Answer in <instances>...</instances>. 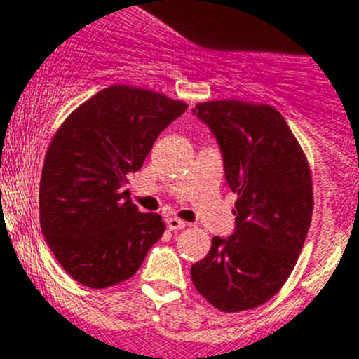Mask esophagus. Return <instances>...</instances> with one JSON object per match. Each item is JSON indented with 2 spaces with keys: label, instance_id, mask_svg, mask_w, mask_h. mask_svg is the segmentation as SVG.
<instances>
[{
  "label": "esophagus",
  "instance_id": "1",
  "mask_svg": "<svg viewBox=\"0 0 359 359\" xmlns=\"http://www.w3.org/2000/svg\"><path fill=\"white\" fill-rule=\"evenodd\" d=\"M165 222H167V228L170 229V231H179V229H184L185 226H187V222L179 219V217H167Z\"/></svg>",
  "mask_w": 359,
  "mask_h": 359
}]
</instances>
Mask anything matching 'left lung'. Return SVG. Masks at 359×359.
Listing matches in <instances>:
<instances>
[{
  "mask_svg": "<svg viewBox=\"0 0 359 359\" xmlns=\"http://www.w3.org/2000/svg\"><path fill=\"white\" fill-rule=\"evenodd\" d=\"M192 113L219 143L238 201L234 233L212 238L191 277L219 311H248L273 297L297 263L314 209L311 168L273 106L222 100L196 104Z\"/></svg>",
  "mask_w": 359,
  "mask_h": 359,
  "instance_id": "8db88e82",
  "label": "left lung"
}]
</instances>
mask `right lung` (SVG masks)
I'll use <instances>...</instances> for the list:
<instances>
[{
  "label": "right lung",
  "instance_id": "right-lung-1",
  "mask_svg": "<svg viewBox=\"0 0 359 359\" xmlns=\"http://www.w3.org/2000/svg\"><path fill=\"white\" fill-rule=\"evenodd\" d=\"M185 109L160 93L116 84L57 130L40 179V228L62 269L82 285L106 288L133 277L162 238V216L138 211L128 175Z\"/></svg>",
  "mask_w": 359,
  "mask_h": 359
}]
</instances>
